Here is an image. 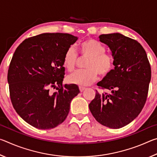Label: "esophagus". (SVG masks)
Instances as JSON below:
<instances>
[{"label": "esophagus", "instance_id": "1", "mask_svg": "<svg viewBox=\"0 0 157 157\" xmlns=\"http://www.w3.org/2000/svg\"><path fill=\"white\" fill-rule=\"evenodd\" d=\"M85 89H86V88H85V87H84V86H79V91H80V92L83 91Z\"/></svg>", "mask_w": 157, "mask_h": 157}]
</instances>
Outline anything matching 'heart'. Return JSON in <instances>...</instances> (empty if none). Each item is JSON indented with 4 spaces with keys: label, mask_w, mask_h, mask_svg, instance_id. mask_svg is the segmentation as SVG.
Segmentation results:
<instances>
[{
    "label": "heart",
    "mask_w": 157,
    "mask_h": 157,
    "mask_svg": "<svg viewBox=\"0 0 157 157\" xmlns=\"http://www.w3.org/2000/svg\"><path fill=\"white\" fill-rule=\"evenodd\" d=\"M106 48L99 41L89 39L79 44V54L82 57H88L84 63V70L77 71L67 77L71 84L86 86L96 80L98 74L105 77L113 68V59L105 52ZM78 62V54L74 48L70 47L65 52L63 65L68 72L75 69Z\"/></svg>",
    "instance_id": "heart-1"
}]
</instances>
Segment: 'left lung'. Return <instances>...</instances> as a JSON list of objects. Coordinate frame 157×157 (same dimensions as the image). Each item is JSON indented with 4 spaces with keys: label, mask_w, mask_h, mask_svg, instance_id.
Masks as SVG:
<instances>
[{
    "label": "left lung",
    "mask_w": 157,
    "mask_h": 157,
    "mask_svg": "<svg viewBox=\"0 0 157 157\" xmlns=\"http://www.w3.org/2000/svg\"><path fill=\"white\" fill-rule=\"evenodd\" d=\"M99 38L111 49L115 67L97 84L111 93L100 94L96 90L89 109L101 124L119 129L134 121L144 107L151 67L145 50L137 41L120 33L101 34Z\"/></svg>",
    "instance_id": "1"
}]
</instances>
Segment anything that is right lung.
I'll list each match as a JSON object with an SVG mask.
<instances>
[{"label":"right lung","instance_id":"right-lung-1","mask_svg":"<svg viewBox=\"0 0 157 157\" xmlns=\"http://www.w3.org/2000/svg\"><path fill=\"white\" fill-rule=\"evenodd\" d=\"M77 39L66 33L41 34L25 39L13 55L7 73L10 99L18 115L36 128L62 124L79 93L77 85L62 84L63 55Z\"/></svg>","mask_w":157,"mask_h":157}]
</instances>
